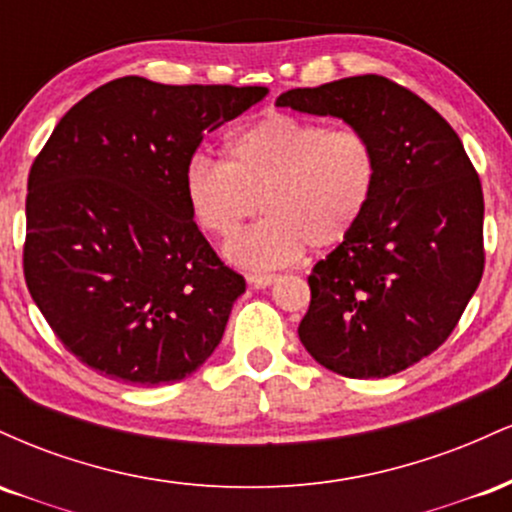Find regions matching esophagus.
<instances>
[{
    "mask_svg": "<svg viewBox=\"0 0 512 512\" xmlns=\"http://www.w3.org/2000/svg\"><path fill=\"white\" fill-rule=\"evenodd\" d=\"M276 281V274H248V284L255 289H264V286H272Z\"/></svg>",
    "mask_w": 512,
    "mask_h": 512,
    "instance_id": "1",
    "label": "esophagus"
}]
</instances>
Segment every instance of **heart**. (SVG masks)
<instances>
[{"mask_svg":"<svg viewBox=\"0 0 512 512\" xmlns=\"http://www.w3.org/2000/svg\"><path fill=\"white\" fill-rule=\"evenodd\" d=\"M378 180L380 154L366 129L267 113L228 137L226 163L190 158L185 197L216 238L236 233L260 207L267 216L233 238L226 255L243 267L274 269L296 262L305 245L344 243L366 216Z\"/></svg>","mask_w":512,"mask_h":512,"instance_id":"heart-1","label":"heart"}]
</instances>
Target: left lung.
Returning <instances> with one entry per match:
<instances>
[{
	"label": "left lung",
	"mask_w": 512,
	"mask_h": 512,
	"mask_svg": "<svg viewBox=\"0 0 512 512\" xmlns=\"http://www.w3.org/2000/svg\"><path fill=\"white\" fill-rule=\"evenodd\" d=\"M279 108L366 129L380 154L373 202L308 276L298 337L344 378H387L433 354L484 274V195L457 132L378 74L291 88Z\"/></svg>",
	"instance_id": "8db88e82"
}]
</instances>
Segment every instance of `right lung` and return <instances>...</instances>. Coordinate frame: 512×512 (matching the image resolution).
<instances>
[{
	"label": "right lung",
	"instance_id": "1",
	"mask_svg": "<svg viewBox=\"0 0 512 512\" xmlns=\"http://www.w3.org/2000/svg\"><path fill=\"white\" fill-rule=\"evenodd\" d=\"M267 93L122 76L57 122L28 175L23 274L88 368L154 387L214 354L245 279L197 228L185 170L204 134Z\"/></svg>",
	"mask_w": 512,
	"mask_h": 512
}]
</instances>
